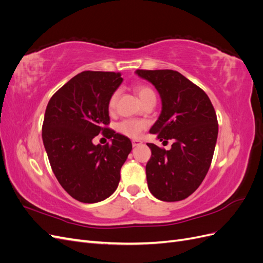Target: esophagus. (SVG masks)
I'll return each instance as SVG.
<instances>
[{
	"label": "esophagus",
	"instance_id": "34e87169",
	"mask_svg": "<svg viewBox=\"0 0 263 263\" xmlns=\"http://www.w3.org/2000/svg\"><path fill=\"white\" fill-rule=\"evenodd\" d=\"M132 144H133L134 147H137V146H140V145L142 144V141L139 140V139H134V140L132 141Z\"/></svg>",
	"mask_w": 263,
	"mask_h": 263
}]
</instances>
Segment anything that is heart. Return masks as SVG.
Returning <instances> with one entry per match:
<instances>
[{
	"mask_svg": "<svg viewBox=\"0 0 263 263\" xmlns=\"http://www.w3.org/2000/svg\"><path fill=\"white\" fill-rule=\"evenodd\" d=\"M135 91H136L140 101L142 102V104L150 99H156L155 92L153 91L151 87L147 85H142V84L137 85L135 87ZM118 95H119V91L116 90L115 92L112 93V95H110L108 99L107 108L108 110H110V112L114 110V108L116 107ZM146 127H147V123L145 121H141V119H125V121L121 122L117 125V129L119 133L125 135V136L137 138L140 136L141 133L146 129Z\"/></svg>",
	"mask_w": 263,
	"mask_h": 263,
	"instance_id": "b5f03b06",
	"label": "heart"
}]
</instances>
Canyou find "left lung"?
<instances>
[{"mask_svg":"<svg viewBox=\"0 0 263 263\" xmlns=\"http://www.w3.org/2000/svg\"><path fill=\"white\" fill-rule=\"evenodd\" d=\"M160 94L162 109L149 133L170 150L151 149L146 165L148 189L158 200H184L201 185L214 155L218 123L212 102L201 87L174 70H136Z\"/></svg>","mask_w":263,"mask_h":263,"instance_id":"obj_1","label":"left lung"}]
</instances>
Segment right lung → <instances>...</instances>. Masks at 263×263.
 Segmentation results:
<instances>
[{
    "label": "right lung",
    "mask_w": 263,
    "mask_h": 263,
    "mask_svg": "<svg viewBox=\"0 0 263 263\" xmlns=\"http://www.w3.org/2000/svg\"><path fill=\"white\" fill-rule=\"evenodd\" d=\"M123 82L121 73L83 71L55 92L47 105L43 141L51 169L67 193L82 203H98L112 195L132 141L109 129L107 102ZM102 132L111 138L94 145Z\"/></svg>",
    "instance_id": "add662e5"
}]
</instances>
